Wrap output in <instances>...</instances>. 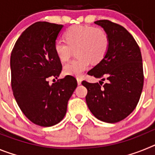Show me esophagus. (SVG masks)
Segmentation results:
<instances>
[{"label":"esophagus","instance_id":"1","mask_svg":"<svg viewBox=\"0 0 155 155\" xmlns=\"http://www.w3.org/2000/svg\"><path fill=\"white\" fill-rule=\"evenodd\" d=\"M77 81H78V84L80 85L81 84V78H77Z\"/></svg>","mask_w":155,"mask_h":155}]
</instances>
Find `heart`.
I'll return each mask as SVG.
<instances>
[{
    "instance_id": "heart-1",
    "label": "heart",
    "mask_w": 155,
    "mask_h": 155,
    "mask_svg": "<svg viewBox=\"0 0 155 155\" xmlns=\"http://www.w3.org/2000/svg\"><path fill=\"white\" fill-rule=\"evenodd\" d=\"M66 42L57 39L53 50L57 58L62 62L71 57L76 50L78 58L71 61L64 66L65 75L78 77L89 67L91 61L98 63L105 57L109 48L110 40L105 30L91 25H74L64 34Z\"/></svg>"
}]
</instances>
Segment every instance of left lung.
<instances>
[{
	"mask_svg": "<svg viewBox=\"0 0 155 155\" xmlns=\"http://www.w3.org/2000/svg\"><path fill=\"white\" fill-rule=\"evenodd\" d=\"M94 24L106 31L110 44L105 57L87 74L108 81L103 86L87 81L82 84L87 90L86 102L91 113L101 121L114 124L127 117L139 102L143 85L141 53L123 26L109 20Z\"/></svg>",
	"mask_w": 155,
	"mask_h": 155,
	"instance_id": "1",
	"label": "left lung"
}]
</instances>
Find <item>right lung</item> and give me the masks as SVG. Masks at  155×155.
<instances>
[{
    "instance_id": "right-lung-1",
    "label": "right lung",
    "mask_w": 155,
    "mask_h": 155,
    "mask_svg": "<svg viewBox=\"0 0 155 155\" xmlns=\"http://www.w3.org/2000/svg\"><path fill=\"white\" fill-rule=\"evenodd\" d=\"M63 25L38 21L23 31L11 54L12 87L19 108L36 125L52 127L65 116L77 81L67 75L52 84L49 78L60 76L62 64L53 45Z\"/></svg>"
}]
</instances>
